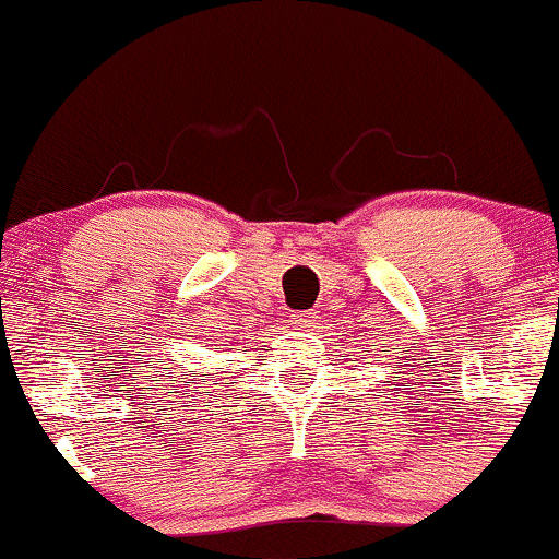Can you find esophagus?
Wrapping results in <instances>:
<instances>
[{
  "label": "esophagus",
  "mask_w": 559,
  "mask_h": 559,
  "mask_svg": "<svg viewBox=\"0 0 559 559\" xmlns=\"http://www.w3.org/2000/svg\"><path fill=\"white\" fill-rule=\"evenodd\" d=\"M314 320H317V314H314V312H294V314H292V324H294L296 330L312 328Z\"/></svg>",
  "instance_id": "1"
}]
</instances>
